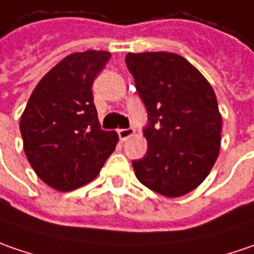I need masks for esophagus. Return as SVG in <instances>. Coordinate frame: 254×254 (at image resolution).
<instances>
[{"mask_svg":"<svg viewBox=\"0 0 254 254\" xmlns=\"http://www.w3.org/2000/svg\"><path fill=\"white\" fill-rule=\"evenodd\" d=\"M118 135H119V139H121L122 142H125L127 139H129L130 136H133V135H135V129H133V127L119 129V130H118Z\"/></svg>","mask_w":254,"mask_h":254,"instance_id":"1","label":"esophagus"}]
</instances>
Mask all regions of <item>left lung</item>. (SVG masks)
<instances>
[{
  "label": "left lung",
  "mask_w": 254,
  "mask_h": 254,
  "mask_svg": "<svg viewBox=\"0 0 254 254\" xmlns=\"http://www.w3.org/2000/svg\"><path fill=\"white\" fill-rule=\"evenodd\" d=\"M125 62L148 111V150L132 162L136 178L166 197L192 192L220 150L222 115L213 88L178 54L129 52Z\"/></svg>",
  "instance_id": "left-lung-1"
}]
</instances>
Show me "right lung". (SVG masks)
Returning <instances> with one entry per match:
<instances>
[{"mask_svg":"<svg viewBox=\"0 0 254 254\" xmlns=\"http://www.w3.org/2000/svg\"><path fill=\"white\" fill-rule=\"evenodd\" d=\"M109 58L92 50L65 57L39 81L21 115L25 156L52 189L69 192L94 181L115 150L118 133L101 129L92 95Z\"/></svg>","mask_w":254,"mask_h":254,"instance_id":"1","label":"right lung"}]
</instances>
